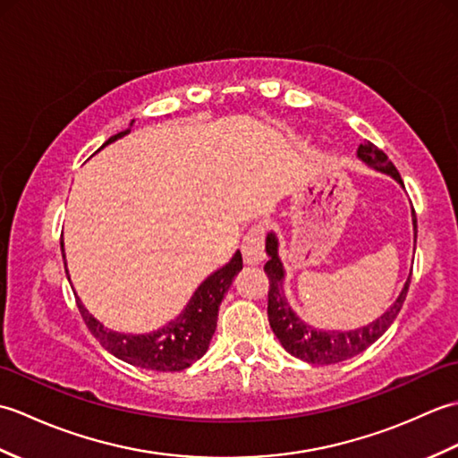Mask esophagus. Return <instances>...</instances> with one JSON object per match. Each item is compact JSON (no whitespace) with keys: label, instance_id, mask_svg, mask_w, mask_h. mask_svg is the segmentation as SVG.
Here are the masks:
<instances>
[{"label":"esophagus","instance_id":"esophagus-1","mask_svg":"<svg viewBox=\"0 0 458 458\" xmlns=\"http://www.w3.org/2000/svg\"><path fill=\"white\" fill-rule=\"evenodd\" d=\"M266 228L264 226H254L251 228L244 242H242V256H244L246 264H259L264 261L266 254Z\"/></svg>","mask_w":458,"mask_h":458}]
</instances>
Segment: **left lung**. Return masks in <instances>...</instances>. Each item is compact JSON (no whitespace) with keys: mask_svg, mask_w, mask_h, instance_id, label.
<instances>
[{"mask_svg":"<svg viewBox=\"0 0 458 458\" xmlns=\"http://www.w3.org/2000/svg\"><path fill=\"white\" fill-rule=\"evenodd\" d=\"M358 157L362 159L369 167L376 171H382L390 174L397 182L403 187V181L397 173L395 165L387 159V155L377 149L374 143H360L358 148ZM413 230H415V240H417V218L413 210ZM277 238L274 234H267L266 240V251L269 256V261L266 264L264 271L269 279V291H267V318L271 330L279 338L281 346H284L291 356L299 360H305L309 364H338L343 360L352 358L360 352H364L368 346H372L376 340L382 336L387 328L392 327L397 313L402 310V305L407 295V289H410L411 279L407 277L405 285L402 289L400 297H397L390 309L386 313L376 318L374 323H369L362 328L356 330H317L309 327L305 320H301L291 305L287 303L285 291H284V264H281L279 254H277Z\"/></svg>","mask_w":458,"mask_h":458,"instance_id":"left-lung-1","label":"left lung"}]
</instances>
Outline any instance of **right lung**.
<instances>
[{
    "label": "right lung",
    "mask_w": 458,
    "mask_h": 458,
    "mask_svg": "<svg viewBox=\"0 0 458 458\" xmlns=\"http://www.w3.org/2000/svg\"><path fill=\"white\" fill-rule=\"evenodd\" d=\"M125 133H130V130L112 135L102 148L123 138ZM240 269L242 254L236 251L234 258H232L226 266L214 271L212 276L202 281L199 289L194 291V295L191 297L189 305L184 307V310L177 318L171 320L169 325H165L159 330H153L149 335H122L115 333V330L106 328L89 313V309L82 305V301L76 297V293L74 297L86 327H89L94 338L98 340L110 354L131 366L153 369V372H179V369H184L192 362H197V360L202 358L204 352L208 350L210 338L214 335V330H216L218 307L232 285V279L240 274Z\"/></svg>",
    "instance_id": "obj_1"
}]
</instances>
